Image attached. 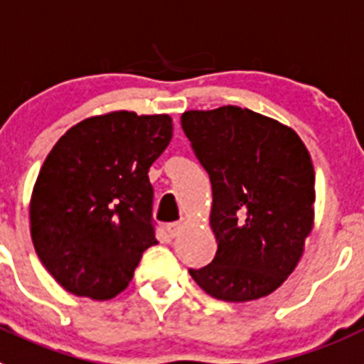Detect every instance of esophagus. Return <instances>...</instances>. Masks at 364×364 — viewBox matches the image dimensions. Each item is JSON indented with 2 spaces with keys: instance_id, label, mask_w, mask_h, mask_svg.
I'll use <instances>...</instances> for the list:
<instances>
[{
  "instance_id": "34e87169",
  "label": "esophagus",
  "mask_w": 364,
  "mask_h": 364,
  "mask_svg": "<svg viewBox=\"0 0 364 364\" xmlns=\"http://www.w3.org/2000/svg\"><path fill=\"white\" fill-rule=\"evenodd\" d=\"M181 228H183L181 223H168V225H166V232H168L170 237H176V235L179 234V230H181Z\"/></svg>"
}]
</instances>
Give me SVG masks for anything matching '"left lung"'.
Returning a JSON list of instances; mask_svg holds the SVG:
<instances>
[{"label": "left lung", "instance_id": "1", "mask_svg": "<svg viewBox=\"0 0 364 364\" xmlns=\"http://www.w3.org/2000/svg\"><path fill=\"white\" fill-rule=\"evenodd\" d=\"M212 185L210 227L218 252L188 268L208 296L259 299L283 284L314 225L312 159L296 132L276 119L227 105L181 116Z\"/></svg>", "mask_w": 364, "mask_h": 364}]
</instances>
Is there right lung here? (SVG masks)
<instances>
[{"label": "right lung", "instance_id": "1", "mask_svg": "<svg viewBox=\"0 0 364 364\" xmlns=\"http://www.w3.org/2000/svg\"><path fill=\"white\" fill-rule=\"evenodd\" d=\"M172 139L166 114L110 112L72 127L39 170L31 199L36 254L65 290L107 301L158 245L149 168Z\"/></svg>", "mask_w": 364, "mask_h": 364}]
</instances>
